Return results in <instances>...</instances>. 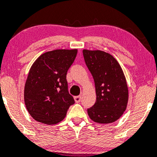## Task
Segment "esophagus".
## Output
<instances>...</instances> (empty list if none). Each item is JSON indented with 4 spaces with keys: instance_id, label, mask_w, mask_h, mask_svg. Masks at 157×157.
Returning a JSON list of instances; mask_svg holds the SVG:
<instances>
[{
    "instance_id": "obj_1",
    "label": "esophagus",
    "mask_w": 157,
    "mask_h": 157,
    "mask_svg": "<svg viewBox=\"0 0 157 157\" xmlns=\"http://www.w3.org/2000/svg\"><path fill=\"white\" fill-rule=\"evenodd\" d=\"M74 100H75L76 103H80V100H81V97H80V96H77V97H74Z\"/></svg>"
}]
</instances>
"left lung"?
Here are the masks:
<instances>
[{
	"label": "left lung",
	"instance_id": "left-lung-1",
	"mask_svg": "<svg viewBox=\"0 0 157 157\" xmlns=\"http://www.w3.org/2000/svg\"><path fill=\"white\" fill-rule=\"evenodd\" d=\"M85 63L94 77L97 100L87 109L88 115L98 124L113 123L123 115L128 102L125 76L115 58L101 51H83Z\"/></svg>",
	"mask_w": 157,
	"mask_h": 157
}]
</instances>
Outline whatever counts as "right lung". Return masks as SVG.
<instances>
[{
	"label": "right lung",
	"mask_w": 157,
	"mask_h": 157,
	"mask_svg": "<svg viewBox=\"0 0 157 157\" xmlns=\"http://www.w3.org/2000/svg\"><path fill=\"white\" fill-rule=\"evenodd\" d=\"M77 54L76 49L48 51L32 65L24 86V103L35 121L57 124L75 103L68 91L67 73Z\"/></svg>",
	"instance_id": "add662e5"
}]
</instances>
